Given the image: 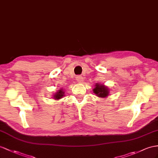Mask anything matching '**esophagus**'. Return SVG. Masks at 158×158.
<instances>
[{
    "mask_svg": "<svg viewBox=\"0 0 158 158\" xmlns=\"http://www.w3.org/2000/svg\"><path fill=\"white\" fill-rule=\"evenodd\" d=\"M76 79H77V81L79 83H82L83 81V77L82 76L78 75V76H77Z\"/></svg>",
    "mask_w": 158,
    "mask_h": 158,
    "instance_id": "34e87169",
    "label": "esophagus"
}]
</instances>
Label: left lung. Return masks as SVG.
<instances>
[{"label":"left lung","mask_w":158,"mask_h":158,"mask_svg":"<svg viewBox=\"0 0 158 158\" xmlns=\"http://www.w3.org/2000/svg\"><path fill=\"white\" fill-rule=\"evenodd\" d=\"M95 87L93 89L94 94L99 97V98H105L109 95L110 94V89L106 86H105L103 84L100 83H96Z\"/></svg>","instance_id":"obj_1"}]
</instances>
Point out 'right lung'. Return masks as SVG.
Listing matches in <instances>:
<instances>
[{
  "label": "right lung",
  "mask_w": 158,
  "mask_h": 158,
  "mask_svg": "<svg viewBox=\"0 0 158 158\" xmlns=\"http://www.w3.org/2000/svg\"><path fill=\"white\" fill-rule=\"evenodd\" d=\"M64 91L63 90V89H60L58 90V91L56 92V94L53 95L52 98H53V99H61L64 95Z\"/></svg>",
  "instance_id": "add662e5"
}]
</instances>
